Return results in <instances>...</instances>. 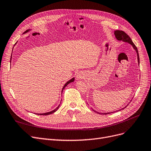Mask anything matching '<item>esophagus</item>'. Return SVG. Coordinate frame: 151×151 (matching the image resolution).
Instances as JSON below:
<instances>
[{
    "mask_svg": "<svg viewBox=\"0 0 151 151\" xmlns=\"http://www.w3.org/2000/svg\"><path fill=\"white\" fill-rule=\"evenodd\" d=\"M78 78H82V76H81V75H78Z\"/></svg>",
    "mask_w": 151,
    "mask_h": 151,
    "instance_id": "34e87169",
    "label": "esophagus"
}]
</instances>
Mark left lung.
Listing matches in <instances>:
<instances>
[{
	"mask_svg": "<svg viewBox=\"0 0 151 151\" xmlns=\"http://www.w3.org/2000/svg\"><path fill=\"white\" fill-rule=\"evenodd\" d=\"M114 35H115V37L116 38L118 39V40H122L123 42H127L130 43L131 45L133 47V48H134V50L136 51V53H137V60H138V63L139 65V53H138V50H137V47H136V45L134 44V43L132 42L131 38L129 37V35H128L127 33H126L124 31H121V30H116L114 31ZM124 109V108H122ZM94 112H96L98 114H109L110 113H99L98 112H96V111L93 110Z\"/></svg>",
	"mask_w": 151,
	"mask_h": 151,
	"instance_id": "8db88e82",
	"label": "left lung"
}]
</instances>
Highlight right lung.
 Instances as JSON below:
<instances>
[{"mask_svg":"<svg viewBox=\"0 0 151 151\" xmlns=\"http://www.w3.org/2000/svg\"><path fill=\"white\" fill-rule=\"evenodd\" d=\"M29 30H26L24 33H26V32H29ZM11 58H12V57H11V58H10V62H11ZM74 80H75V78H73L72 79H71L70 80H69L68 81H67L66 83H65V85H64V86L63 87V88H62V91L64 90V88L68 85L69 83H72V82H73L74 81ZM59 106H60V105L58 106L57 108V109H54V110H53V111H50V112H48V113H42V114H38V115H45V116H46V115H48V114H52V113H55L56 111H57V109H58V108H59Z\"/></svg>","mask_w":151,"mask_h":151,"instance_id":"obj_1","label":"right lung"}]
</instances>
